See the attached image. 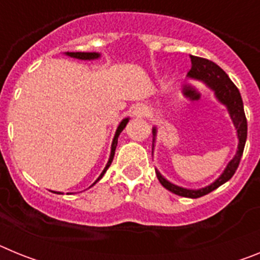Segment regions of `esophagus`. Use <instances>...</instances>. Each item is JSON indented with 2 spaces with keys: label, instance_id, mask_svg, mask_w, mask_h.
Segmentation results:
<instances>
[{
  "label": "esophagus",
  "instance_id": "esophagus-1",
  "mask_svg": "<svg viewBox=\"0 0 260 260\" xmlns=\"http://www.w3.org/2000/svg\"><path fill=\"white\" fill-rule=\"evenodd\" d=\"M147 113V108L144 105H138L134 109V116L135 117H144Z\"/></svg>",
  "mask_w": 260,
  "mask_h": 260
}]
</instances>
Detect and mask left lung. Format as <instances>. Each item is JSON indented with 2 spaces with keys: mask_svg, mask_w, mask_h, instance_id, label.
<instances>
[{
  "mask_svg": "<svg viewBox=\"0 0 260 260\" xmlns=\"http://www.w3.org/2000/svg\"><path fill=\"white\" fill-rule=\"evenodd\" d=\"M190 58H191V70L187 73V77L191 78V79L199 80V82H203L208 88L212 89L213 93H215V98L228 109V113L231 116L232 121H233L234 127L237 130L238 138L237 152H236L234 157L228 162V165L224 169V172L220 174L219 178H216L212 183H210L206 187L195 190L186 189V187H182V186H177L174 183L169 182L167 178L161 176V173L157 169H155L157 180L160 181V183L167 190H169V191H172L176 195H180V197H185V198H199V197H203V195L217 189L222 183L231 180L233 174L236 173L238 164L241 161V157H242L245 143H246L247 121L246 116H245V110H243V103L240 91H238L237 87L234 86V83L231 80V78L226 75V73L221 68L216 65L215 62L210 61V59L201 58V57L197 56H190ZM156 133H157V130H156V127H153L152 151L153 147H155Z\"/></svg>",
  "mask_w": 260,
  "mask_h": 260,
  "instance_id": "1",
  "label": "left lung"
}]
</instances>
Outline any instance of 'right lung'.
Returning <instances> with one entry per match:
<instances>
[{"instance_id":"right-lung-1","label":"right lung","mask_w":260,"mask_h":260,"mask_svg":"<svg viewBox=\"0 0 260 260\" xmlns=\"http://www.w3.org/2000/svg\"><path fill=\"white\" fill-rule=\"evenodd\" d=\"M66 56L71 57V58H77V59H83V61H92V59H98L100 58V53H96V52H66L65 53ZM128 122V117L127 118H123L121 122H119L118 127H117L116 130V134H114V138H113V142H112V147H110V156H109V160H108L107 165H105L104 171L102 172V174L98 177V180L95 181V182L92 183L91 186L95 185L96 182H99V181L102 180L103 176L105 174V172L108 171V168L110 167V164H112V161H113V157H114V151H116V147H117V142H118V137L119 134L122 133L123 128L126 127V125H127ZM89 186V187H91ZM58 194V192H57Z\"/></svg>"}]
</instances>
